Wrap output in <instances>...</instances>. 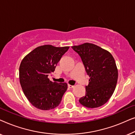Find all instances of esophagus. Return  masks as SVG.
I'll use <instances>...</instances> for the list:
<instances>
[{"label": "esophagus", "mask_w": 135, "mask_h": 135, "mask_svg": "<svg viewBox=\"0 0 135 135\" xmlns=\"http://www.w3.org/2000/svg\"><path fill=\"white\" fill-rule=\"evenodd\" d=\"M68 87H69V88H73L74 87V86H73V85H69V84H68Z\"/></svg>", "instance_id": "obj_1"}]
</instances>
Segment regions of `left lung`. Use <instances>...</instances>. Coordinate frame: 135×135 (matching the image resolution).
I'll return each instance as SVG.
<instances>
[{
	"mask_svg": "<svg viewBox=\"0 0 135 135\" xmlns=\"http://www.w3.org/2000/svg\"><path fill=\"white\" fill-rule=\"evenodd\" d=\"M80 55L89 75L85 96L79 102L88 108L103 106L111 97L117 85L118 70L115 60L108 51L90 43L72 47Z\"/></svg>",
	"mask_w": 135,
	"mask_h": 135,
	"instance_id": "obj_1",
	"label": "left lung"
}]
</instances>
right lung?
<instances>
[{
  "label": "right lung",
  "instance_id": "right-lung-1",
  "mask_svg": "<svg viewBox=\"0 0 135 135\" xmlns=\"http://www.w3.org/2000/svg\"><path fill=\"white\" fill-rule=\"evenodd\" d=\"M69 47L44 45L36 48L21 61L20 82L31 104L41 110L56 108L68 89L66 83L53 82L48 78Z\"/></svg>",
  "mask_w": 135,
  "mask_h": 135
}]
</instances>
